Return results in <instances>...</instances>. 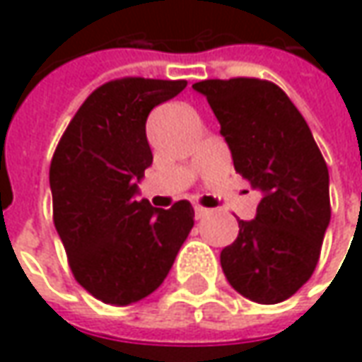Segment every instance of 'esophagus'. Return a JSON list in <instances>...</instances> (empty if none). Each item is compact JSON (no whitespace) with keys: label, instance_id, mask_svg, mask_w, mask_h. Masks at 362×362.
I'll return each mask as SVG.
<instances>
[{"label":"esophagus","instance_id":"obj_1","mask_svg":"<svg viewBox=\"0 0 362 362\" xmlns=\"http://www.w3.org/2000/svg\"><path fill=\"white\" fill-rule=\"evenodd\" d=\"M209 215L211 209H207V207H201V205L195 207V217H197V219H205V217H209Z\"/></svg>","mask_w":362,"mask_h":362}]
</instances>
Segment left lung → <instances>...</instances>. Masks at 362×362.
<instances>
[{
    "instance_id": "1",
    "label": "left lung",
    "mask_w": 362,
    "mask_h": 362,
    "mask_svg": "<svg viewBox=\"0 0 362 362\" xmlns=\"http://www.w3.org/2000/svg\"><path fill=\"white\" fill-rule=\"evenodd\" d=\"M221 123L239 175L263 193L253 221L221 251L231 287L275 305L295 295L319 263L331 221L329 169L299 109L273 81L205 79L193 85Z\"/></svg>"
}]
</instances>
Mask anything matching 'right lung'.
<instances>
[{
  "label": "right lung",
  "mask_w": 362,
  "mask_h": 362,
  "mask_svg": "<svg viewBox=\"0 0 362 362\" xmlns=\"http://www.w3.org/2000/svg\"><path fill=\"white\" fill-rule=\"evenodd\" d=\"M185 79L123 77L77 109L49 165L53 223L75 281L107 305H131L159 287L193 229L189 201L155 209L135 201L153 163L145 121Z\"/></svg>",
  "instance_id": "right-lung-1"
}]
</instances>
